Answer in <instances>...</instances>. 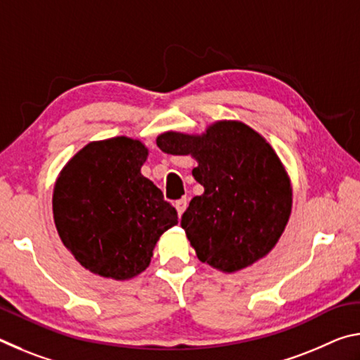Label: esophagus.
<instances>
[{
  "label": "esophagus",
  "instance_id": "obj_1",
  "mask_svg": "<svg viewBox=\"0 0 360 360\" xmlns=\"http://www.w3.org/2000/svg\"><path fill=\"white\" fill-rule=\"evenodd\" d=\"M187 205H188V200H187V197H182V198H179V200H176L174 208H176V211H178V214H179V216H182V212L186 211Z\"/></svg>",
  "mask_w": 360,
  "mask_h": 360
}]
</instances>
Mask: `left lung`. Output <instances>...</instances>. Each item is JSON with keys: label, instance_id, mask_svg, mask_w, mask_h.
<instances>
[{"label": "left lung", "instance_id": "obj_1", "mask_svg": "<svg viewBox=\"0 0 360 360\" xmlns=\"http://www.w3.org/2000/svg\"><path fill=\"white\" fill-rule=\"evenodd\" d=\"M157 146L198 162L193 197L181 227L197 257L222 271L252 265L271 251L289 221L292 188L275 150L241 122L222 120L202 136L168 131Z\"/></svg>", "mask_w": 360, "mask_h": 360}]
</instances>
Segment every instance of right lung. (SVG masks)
I'll use <instances>...</instances> for the list:
<instances>
[{
    "label": "right lung",
    "mask_w": 360,
    "mask_h": 360,
    "mask_svg": "<svg viewBox=\"0 0 360 360\" xmlns=\"http://www.w3.org/2000/svg\"><path fill=\"white\" fill-rule=\"evenodd\" d=\"M148 149L117 136L85 146L60 173L53 221L63 245L95 275L129 279L144 271L178 211L141 174Z\"/></svg>",
    "instance_id": "obj_1"
}]
</instances>
